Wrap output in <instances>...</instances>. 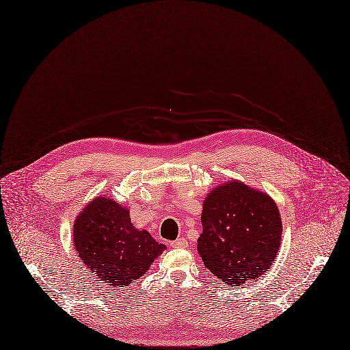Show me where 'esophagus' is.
I'll return each mask as SVG.
<instances>
[{
    "mask_svg": "<svg viewBox=\"0 0 350 350\" xmlns=\"http://www.w3.org/2000/svg\"><path fill=\"white\" fill-rule=\"evenodd\" d=\"M171 246H174V247H187L188 246V241L185 238H178L176 241H174L171 243Z\"/></svg>",
    "mask_w": 350,
    "mask_h": 350,
    "instance_id": "esophagus-1",
    "label": "esophagus"
}]
</instances>
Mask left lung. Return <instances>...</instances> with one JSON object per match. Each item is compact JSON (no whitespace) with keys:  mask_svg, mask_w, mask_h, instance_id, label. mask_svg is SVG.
<instances>
[{"mask_svg":"<svg viewBox=\"0 0 350 350\" xmlns=\"http://www.w3.org/2000/svg\"><path fill=\"white\" fill-rule=\"evenodd\" d=\"M198 252L225 284L239 286L273 263L282 238V219L265 192L230 180L209 191L201 215Z\"/></svg>","mask_w":350,"mask_h":350,"instance_id":"1","label":"left lung"}]
</instances>
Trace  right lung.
<instances>
[{
	"instance_id": "add662e5",
	"label": "right lung",
	"mask_w": 350,
	"mask_h": 350,
	"mask_svg": "<svg viewBox=\"0 0 350 350\" xmlns=\"http://www.w3.org/2000/svg\"><path fill=\"white\" fill-rule=\"evenodd\" d=\"M72 237L87 269L120 288L139 279L166 249L148 230L135 229L129 211L108 196L95 198L79 212Z\"/></svg>"
}]
</instances>
